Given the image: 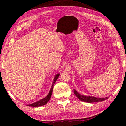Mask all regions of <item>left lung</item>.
<instances>
[{"label":"left lung","mask_w":126,"mask_h":126,"mask_svg":"<svg viewBox=\"0 0 126 126\" xmlns=\"http://www.w3.org/2000/svg\"><path fill=\"white\" fill-rule=\"evenodd\" d=\"M74 93L75 94V96L77 97L80 100L82 101H84L86 102H99L104 101L106 99H107L108 97L106 98H96L91 96H86L81 95L79 94L77 91L74 89Z\"/></svg>","instance_id":"left-lung-1"}]
</instances>
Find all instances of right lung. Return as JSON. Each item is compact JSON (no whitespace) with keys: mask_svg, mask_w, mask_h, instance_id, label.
<instances>
[{"mask_svg":"<svg viewBox=\"0 0 126 126\" xmlns=\"http://www.w3.org/2000/svg\"><path fill=\"white\" fill-rule=\"evenodd\" d=\"M59 76V74H57L55 76V78L54 79V81H53V82H52V85L51 88V89H50V91H49V94H48V95H47L46 97H45L43 99H42L40 100L39 101H37L36 102H34V103H33V104H32L28 105V106H30V107H39V106H43L44 105L46 104L49 101V100H50V99L51 98L53 88H54V86L55 83L56 82L57 79H58Z\"/></svg>","mask_w":126,"mask_h":126,"instance_id":"add662e5","label":"right lung"}]
</instances>
